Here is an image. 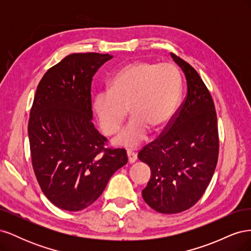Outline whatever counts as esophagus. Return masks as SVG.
<instances>
[{"label":"esophagus","instance_id":"34e87169","mask_svg":"<svg viewBox=\"0 0 251 251\" xmlns=\"http://www.w3.org/2000/svg\"><path fill=\"white\" fill-rule=\"evenodd\" d=\"M127 159H128V163H134L136 160H137V155H136L134 151H127Z\"/></svg>","mask_w":251,"mask_h":251}]
</instances>
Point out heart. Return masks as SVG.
<instances>
[{
  "label": "heart",
  "mask_w": 251,
  "mask_h": 251,
  "mask_svg": "<svg viewBox=\"0 0 251 251\" xmlns=\"http://www.w3.org/2000/svg\"><path fill=\"white\" fill-rule=\"evenodd\" d=\"M180 92V73L174 65L135 62L115 74L109 90L95 95L93 111L102 133L111 136L119 131L128 109L132 119L114 143L133 149L147 139L150 128L158 132L166 126Z\"/></svg>",
  "instance_id": "obj_1"
}]
</instances>
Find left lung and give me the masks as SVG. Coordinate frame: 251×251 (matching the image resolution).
<instances>
[{
	"instance_id": "obj_1",
	"label": "left lung",
	"mask_w": 251,
	"mask_h": 251,
	"mask_svg": "<svg viewBox=\"0 0 251 251\" xmlns=\"http://www.w3.org/2000/svg\"><path fill=\"white\" fill-rule=\"evenodd\" d=\"M184 72L187 94L162 134L139 151L151 169L142 191L146 203L161 214H178L200 200L216 170L219 134L215 103L194 68L174 53Z\"/></svg>"
}]
</instances>
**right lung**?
I'll return each instance as SVG.
<instances>
[{
    "label": "right lung",
    "mask_w": 251,
    "mask_h": 251,
    "mask_svg": "<svg viewBox=\"0 0 251 251\" xmlns=\"http://www.w3.org/2000/svg\"><path fill=\"white\" fill-rule=\"evenodd\" d=\"M112 57L73 53L37 86L28 124L32 166L42 192L58 208H87L127 162L126 150L105 148L108 139L92 123V77Z\"/></svg>",
    "instance_id": "1"
}]
</instances>
